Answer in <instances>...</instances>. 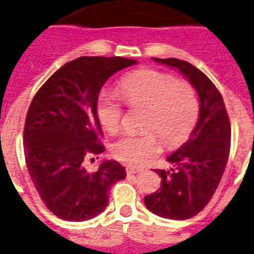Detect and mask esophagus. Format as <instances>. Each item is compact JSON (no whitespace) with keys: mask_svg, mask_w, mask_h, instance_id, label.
<instances>
[{"mask_svg":"<svg viewBox=\"0 0 254 254\" xmlns=\"http://www.w3.org/2000/svg\"><path fill=\"white\" fill-rule=\"evenodd\" d=\"M126 171H127V174H128V175H133V174H139V172H141L143 170H141V168H137V167L127 166Z\"/></svg>","mask_w":254,"mask_h":254,"instance_id":"esophagus-1","label":"esophagus"}]
</instances>
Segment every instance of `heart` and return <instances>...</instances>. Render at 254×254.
I'll use <instances>...</instances> for the list:
<instances>
[{
    "instance_id": "b5f03b06",
    "label": "heart",
    "mask_w": 254,
    "mask_h": 254,
    "mask_svg": "<svg viewBox=\"0 0 254 254\" xmlns=\"http://www.w3.org/2000/svg\"><path fill=\"white\" fill-rule=\"evenodd\" d=\"M123 99L131 106L147 107L143 133H123L113 144L114 156L121 162L140 166L160 152V141L180 144L192 132L198 118L197 94L187 82L158 70H139L126 75L119 83ZM96 115L102 127L115 132L123 118V102L115 92H100Z\"/></svg>"
}]
</instances>
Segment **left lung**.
I'll return each instance as SVG.
<instances>
[{"mask_svg": "<svg viewBox=\"0 0 254 254\" xmlns=\"http://www.w3.org/2000/svg\"><path fill=\"white\" fill-rule=\"evenodd\" d=\"M178 68L197 91V123L190 139L167 158L174 168L155 170L160 190L144 197L147 209L172 220H187L201 212L219 187L231 149V123L219 90L197 67L176 58H154Z\"/></svg>", "mask_w": 254, "mask_h": 254, "instance_id": "8db88e82", "label": "left lung"}]
</instances>
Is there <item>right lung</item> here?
Wrapping results in <instances>:
<instances>
[{
    "instance_id": "1",
    "label": "right lung",
    "mask_w": 254,
    "mask_h": 254,
    "mask_svg": "<svg viewBox=\"0 0 254 254\" xmlns=\"http://www.w3.org/2000/svg\"><path fill=\"white\" fill-rule=\"evenodd\" d=\"M136 61L79 57L57 70L31 100L23 129L27 171L39 197L60 219L86 221L105 211L110 188L125 167L103 160L95 172L84 163L105 151L96 100L106 80Z\"/></svg>"
}]
</instances>
